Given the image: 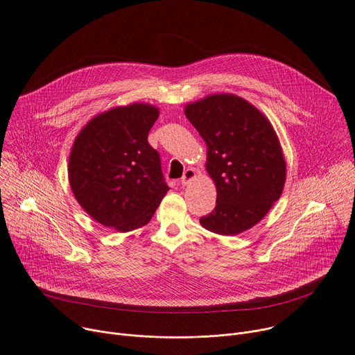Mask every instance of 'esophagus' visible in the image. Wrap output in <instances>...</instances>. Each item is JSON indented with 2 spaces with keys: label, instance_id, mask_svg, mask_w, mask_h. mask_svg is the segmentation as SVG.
Returning <instances> with one entry per match:
<instances>
[{
  "label": "esophagus",
  "instance_id": "1",
  "mask_svg": "<svg viewBox=\"0 0 355 355\" xmlns=\"http://www.w3.org/2000/svg\"><path fill=\"white\" fill-rule=\"evenodd\" d=\"M195 175H196V173H195L193 168H187V170L184 171L182 178H181V184H182V185H187L192 178H195Z\"/></svg>",
  "mask_w": 355,
  "mask_h": 355
}]
</instances>
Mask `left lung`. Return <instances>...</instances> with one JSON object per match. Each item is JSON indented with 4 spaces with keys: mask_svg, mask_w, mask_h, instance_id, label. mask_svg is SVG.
<instances>
[{
    "mask_svg": "<svg viewBox=\"0 0 355 355\" xmlns=\"http://www.w3.org/2000/svg\"><path fill=\"white\" fill-rule=\"evenodd\" d=\"M185 116L207 145L206 168L217 188L216 207L200 224L220 235L256 225L285 185L286 163L267 117L232 95L207 96L185 107Z\"/></svg>",
    "mask_w": 355,
    "mask_h": 355,
    "instance_id": "1",
    "label": "left lung"
}]
</instances>
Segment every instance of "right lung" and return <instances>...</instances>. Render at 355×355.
Listing matches in <instances>:
<instances>
[{
  "instance_id": "obj_1",
  "label": "right lung",
  "mask_w": 355,
  "mask_h": 355,
  "mask_svg": "<svg viewBox=\"0 0 355 355\" xmlns=\"http://www.w3.org/2000/svg\"><path fill=\"white\" fill-rule=\"evenodd\" d=\"M157 117L150 105L114 107L95 116L73 144L71 191L105 227L128 232L146 225L168 191L160 155L148 142Z\"/></svg>"
}]
</instances>
